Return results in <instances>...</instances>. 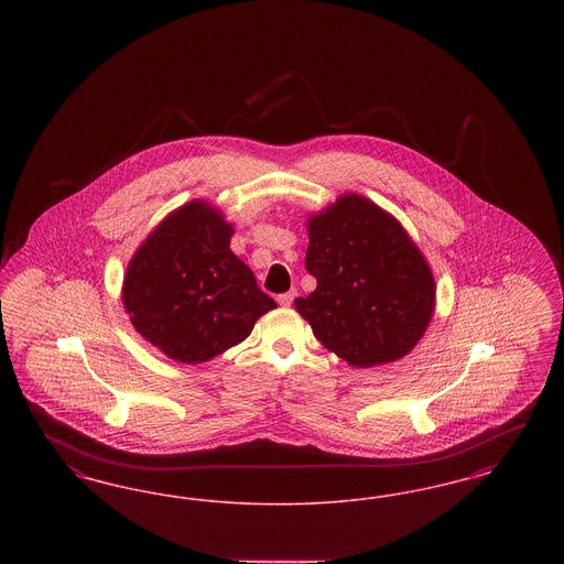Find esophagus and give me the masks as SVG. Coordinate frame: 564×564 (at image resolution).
<instances>
[{
	"label": "esophagus",
	"instance_id": "34e87169",
	"mask_svg": "<svg viewBox=\"0 0 564 564\" xmlns=\"http://www.w3.org/2000/svg\"><path fill=\"white\" fill-rule=\"evenodd\" d=\"M295 290L292 292H288V294L276 295V302L281 304V306H292V302H294Z\"/></svg>",
	"mask_w": 564,
	"mask_h": 564
}]
</instances>
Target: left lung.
Here are the masks:
<instances>
[{
  "instance_id": "1",
  "label": "left lung",
  "mask_w": 564,
  "mask_h": 564,
  "mask_svg": "<svg viewBox=\"0 0 564 564\" xmlns=\"http://www.w3.org/2000/svg\"><path fill=\"white\" fill-rule=\"evenodd\" d=\"M306 270L317 290L295 311L323 347L355 368L398 361L423 338L435 281L402 224L359 194L308 217Z\"/></svg>"
}]
</instances>
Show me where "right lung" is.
<instances>
[{
  "label": "right lung",
  "mask_w": 564,
  "mask_h": 564,
  "mask_svg": "<svg viewBox=\"0 0 564 564\" xmlns=\"http://www.w3.org/2000/svg\"><path fill=\"white\" fill-rule=\"evenodd\" d=\"M232 224L205 200L166 215L134 251L122 302L134 329L180 364H203L242 343L276 308L230 249Z\"/></svg>",
  "instance_id": "1"
}]
</instances>
